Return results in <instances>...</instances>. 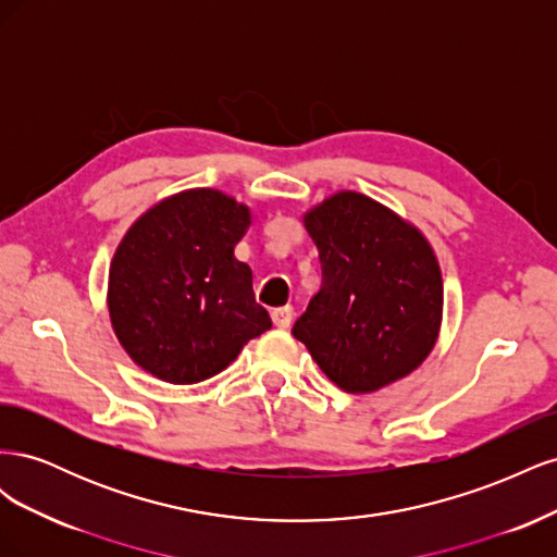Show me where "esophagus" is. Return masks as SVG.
Returning a JSON list of instances; mask_svg holds the SVG:
<instances>
[{
	"mask_svg": "<svg viewBox=\"0 0 557 557\" xmlns=\"http://www.w3.org/2000/svg\"><path fill=\"white\" fill-rule=\"evenodd\" d=\"M293 318H295V309H293V307H278V309H274V311H272L274 325H276V327H281V330L290 327Z\"/></svg>",
	"mask_w": 557,
	"mask_h": 557,
	"instance_id": "esophagus-1",
	"label": "esophagus"
}]
</instances>
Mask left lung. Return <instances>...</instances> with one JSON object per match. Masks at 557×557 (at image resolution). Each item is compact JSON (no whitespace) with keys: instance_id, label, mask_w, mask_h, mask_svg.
<instances>
[{"instance_id":"8db88e82","label":"left lung","mask_w":557,"mask_h":557,"mask_svg":"<svg viewBox=\"0 0 557 557\" xmlns=\"http://www.w3.org/2000/svg\"><path fill=\"white\" fill-rule=\"evenodd\" d=\"M323 285L293 327L325 376L374 393L423 364L436 344L444 281L423 232L376 199L342 190L305 215Z\"/></svg>"}]
</instances>
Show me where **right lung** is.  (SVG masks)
Returning a JSON list of instances; mask_svg holds the SVG:
<instances>
[{
	"instance_id": "obj_1",
	"label": "right lung",
	"mask_w": 557,
	"mask_h": 557,
	"mask_svg": "<svg viewBox=\"0 0 557 557\" xmlns=\"http://www.w3.org/2000/svg\"><path fill=\"white\" fill-rule=\"evenodd\" d=\"M250 211L211 188L183 190L148 209L109 269V315L127 356L148 374L188 385L215 376L272 327L234 258Z\"/></svg>"
}]
</instances>
